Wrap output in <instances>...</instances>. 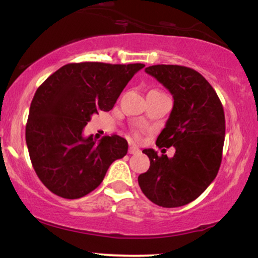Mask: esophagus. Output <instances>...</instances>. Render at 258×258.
Instances as JSON below:
<instances>
[{"label":"esophagus","mask_w":258,"mask_h":258,"mask_svg":"<svg viewBox=\"0 0 258 258\" xmlns=\"http://www.w3.org/2000/svg\"><path fill=\"white\" fill-rule=\"evenodd\" d=\"M141 150H139L138 147L136 146H130L128 148V154H138Z\"/></svg>","instance_id":"1"}]
</instances>
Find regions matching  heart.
<instances>
[{
  "label": "heart",
  "mask_w": 258,
  "mask_h": 258,
  "mask_svg": "<svg viewBox=\"0 0 258 258\" xmlns=\"http://www.w3.org/2000/svg\"><path fill=\"white\" fill-rule=\"evenodd\" d=\"M136 135H137V136H138V133H136Z\"/></svg>",
  "instance_id": "b5f03b06"
}]
</instances>
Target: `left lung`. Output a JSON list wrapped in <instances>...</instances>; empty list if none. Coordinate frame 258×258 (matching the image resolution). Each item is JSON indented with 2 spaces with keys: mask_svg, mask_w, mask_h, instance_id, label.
<instances>
[{
  "mask_svg": "<svg viewBox=\"0 0 258 258\" xmlns=\"http://www.w3.org/2000/svg\"><path fill=\"white\" fill-rule=\"evenodd\" d=\"M146 73L173 97L166 126L156 139L159 148L174 147L173 158L144 149L150 160L139 174L142 191L162 207H179L197 199L217 176L226 133L223 106L207 80L182 65H152Z\"/></svg>",
  "mask_w": 258,
  "mask_h": 258,
  "instance_id": "8db88e82",
  "label": "left lung"
}]
</instances>
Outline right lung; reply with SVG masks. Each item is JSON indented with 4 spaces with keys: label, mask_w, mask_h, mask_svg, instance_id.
Listing matches in <instances>:
<instances>
[{
    "label": "right lung",
    "mask_w": 258,
    "mask_h": 258,
    "mask_svg": "<svg viewBox=\"0 0 258 258\" xmlns=\"http://www.w3.org/2000/svg\"><path fill=\"white\" fill-rule=\"evenodd\" d=\"M144 64L70 63L46 79L32 98L25 127L32 167L52 193L79 199L98 186L128 144L117 135L84 137L93 114L111 110Z\"/></svg>",
    "instance_id": "add662e5"
}]
</instances>
